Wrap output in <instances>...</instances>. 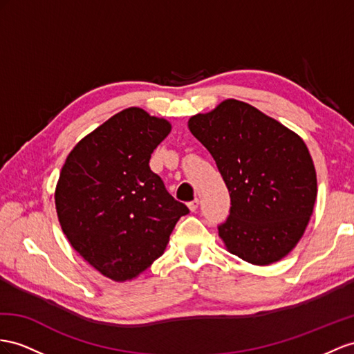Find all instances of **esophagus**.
I'll list each match as a JSON object with an SVG mask.
<instances>
[{"instance_id": "esophagus-1", "label": "esophagus", "mask_w": 354, "mask_h": 354, "mask_svg": "<svg viewBox=\"0 0 354 354\" xmlns=\"http://www.w3.org/2000/svg\"><path fill=\"white\" fill-rule=\"evenodd\" d=\"M188 207H189V211H192V212H196L197 207H198V198H194L193 202H189Z\"/></svg>"}]
</instances>
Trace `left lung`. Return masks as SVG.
<instances>
[{
    "label": "left lung",
    "mask_w": 354,
    "mask_h": 354,
    "mask_svg": "<svg viewBox=\"0 0 354 354\" xmlns=\"http://www.w3.org/2000/svg\"><path fill=\"white\" fill-rule=\"evenodd\" d=\"M230 193L218 236L232 254L266 266L301 241L314 211L317 175L299 134L257 107L227 98L188 120Z\"/></svg>",
    "instance_id": "obj_1"
}]
</instances>
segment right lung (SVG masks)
<instances>
[{
    "label": "right lung",
    "instance_id": "1",
    "mask_svg": "<svg viewBox=\"0 0 354 354\" xmlns=\"http://www.w3.org/2000/svg\"><path fill=\"white\" fill-rule=\"evenodd\" d=\"M171 124L129 107L77 142L55 188L61 229L79 256L106 278L125 283L162 256L178 220L176 202L149 158Z\"/></svg>",
    "mask_w": 354,
    "mask_h": 354
}]
</instances>
